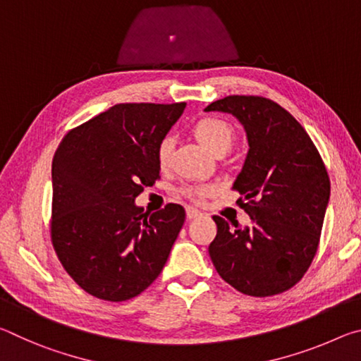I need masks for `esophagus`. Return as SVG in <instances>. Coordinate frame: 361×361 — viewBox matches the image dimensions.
I'll return each instance as SVG.
<instances>
[{
    "mask_svg": "<svg viewBox=\"0 0 361 361\" xmlns=\"http://www.w3.org/2000/svg\"><path fill=\"white\" fill-rule=\"evenodd\" d=\"M186 215H188L189 219H194V218H199L200 215H202V213H200L199 210L192 209V207H186Z\"/></svg>",
    "mask_w": 361,
    "mask_h": 361,
    "instance_id": "esophagus-1",
    "label": "esophagus"
}]
</instances>
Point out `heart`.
Returning a JSON list of instances; mask_svg holds the SVG:
<instances>
[{"label":"heart","mask_w":361,"mask_h":361,"mask_svg":"<svg viewBox=\"0 0 361 361\" xmlns=\"http://www.w3.org/2000/svg\"><path fill=\"white\" fill-rule=\"evenodd\" d=\"M194 137L197 142L209 149L212 154L215 156H224L232 145H234V129L228 124V122L219 118H202L195 122L192 127ZM173 145L170 138H164L157 148V164L161 169H166L172 157ZM210 191L207 188H186L185 194L194 202H200Z\"/></svg>","instance_id":"b5f03b06"}]
</instances>
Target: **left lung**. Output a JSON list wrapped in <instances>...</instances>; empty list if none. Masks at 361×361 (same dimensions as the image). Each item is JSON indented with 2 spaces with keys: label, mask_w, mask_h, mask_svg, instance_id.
Segmentation results:
<instances>
[{
  "label": "left lung",
  "mask_w": 361,
  "mask_h": 361,
  "mask_svg": "<svg viewBox=\"0 0 361 361\" xmlns=\"http://www.w3.org/2000/svg\"><path fill=\"white\" fill-rule=\"evenodd\" d=\"M205 111L231 113L245 127L248 154L232 189L252 224L215 215L209 253L224 282L266 298L295 286L312 262L329 200V176L304 127L276 102L229 95Z\"/></svg>",
  "instance_id": "obj_1"
}]
</instances>
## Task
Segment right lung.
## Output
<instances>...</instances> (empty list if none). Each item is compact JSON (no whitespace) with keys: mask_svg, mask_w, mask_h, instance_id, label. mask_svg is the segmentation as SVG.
Masks as SVG:
<instances>
[{"mask_svg":"<svg viewBox=\"0 0 361 361\" xmlns=\"http://www.w3.org/2000/svg\"><path fill=\"white\" fill-rule=\"evenodd\" d=\"M186 103H119L60 142L52 161L51 239L81 288L127 301L154 282L185 223L167 204L149 215L135 205L159 180L157 148Z\"/></svg>","mask_w":361,"mask_h":361,"instance_id":"obj_1","label":"right lung"}]
</instances>
